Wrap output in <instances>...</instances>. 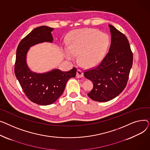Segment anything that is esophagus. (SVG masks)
Wrapping results in <instances>:
<instances>
[{
  "label": "esophagus",
  "instance_id": "34e87169",
  "mask_svg": "<svg viewBox=\"0 0 150 150\" xmlns=\"http://www.w3.org/2000/svg\"><path fill=\"white\" fill-rule=\"evenodd\" d=\"M83 76V72L80 69H78L77 71V73H76V77L77 78H81Z\"/></svg>",
  "mask_w": 150,
  "mask_h": 150
}]
</instances>
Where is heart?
I'll list each match as a JSON object with an SVG mask.
<instances>
[{
  "mask_svg": "<svg viewBox=\"0 0 150 150\" xmlns=\"http://www.w3.org/2000/svg\"><path fill=\"white\" fill-rule=\"evenodd\" d=\"M110 38L106 33L93 28H83L69 34L68 46L63 47L65 56L74 60L79 54L81 64L85 67L99 65L106 56L110 45Z\"/></svg>",
  "mask_w": 150,
  "mask_h": 150,
  "instance_id": "heart-1",
  "label": "heart"
}]
</instances>
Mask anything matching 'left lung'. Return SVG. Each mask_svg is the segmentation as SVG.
I'll return each mask as SVG.
<instances>
[{
    "label": "left lung",
    "mask_w": 150,
    "mask_h": 150,
    "mask_svg": "<svg viewBox=\"0 0 150 150\" xmlns=\"http://www.w3.org/2000/svg\"><path fill=\"white\" fill-rule=\"evenodd\" d=\"M108 26L111 40L108 54L98 67L84 73L93 83L88 96L100 102L112 100L125 89L133 59L127 37L114 26Z\"/></svg>",
    "instance_id": "8db88e82"
}]
</instances>
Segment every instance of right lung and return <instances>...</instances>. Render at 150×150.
Instances as JSON below:
<instances>
[{
  "mask_svg": "<svg viewBox=\"0 0 150 150\" xmlns=\"http://www.w3.org/2000/svg\"><path fill=\"white\" fill-rule=\"evenodd\" d=\"M54 28L40 26L32 30L19 43L16 51L14 73L26 97L40 105H48L55 102L64 91L69 79L75 77L76 68L68 71L52 69L43 73L33 72L26 62L30 48L37 44L53 42L51 32Z\"/></svg>",
  "mask_w": 150,
  "mask_h": 150,
  "instance_id": "obj_1",
  "label": "right lung"
}]
</instances>
